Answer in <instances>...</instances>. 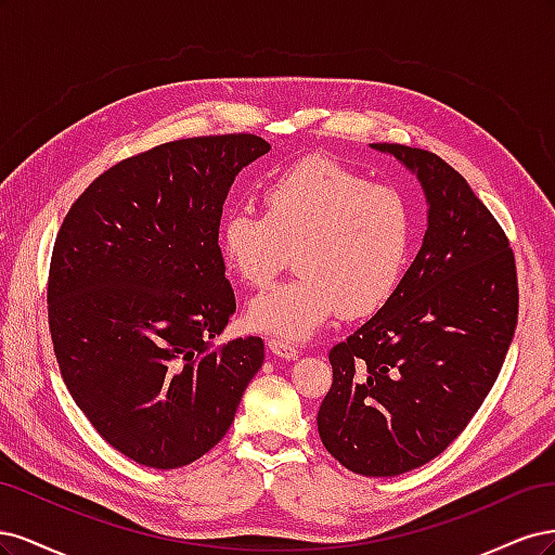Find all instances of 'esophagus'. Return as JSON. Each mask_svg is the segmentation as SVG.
Instances as JSON below:
<instances>
[{"mask_svg":"<svg viewBox=\"0 0 555 555\" xmlns=\"http://www.w3.org/2000/svg\"><path fill=\"white\" fill-rule=\"evenodd\" d=\"M268 349H271V354H275L278 359L284 361H294L298 359V349L292 347L289 343H282V340H268Z\"/></svg>","mask_w":555,"mask_h":555,"instance_id":"1","label":"esophagus"}]
</instances>
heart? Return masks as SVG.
Returning <instances> with one entry per match:
<instances>
[{
	"label": "heart",
	"instance_id": "heart-1",
	"mask_svg": "<svg viewBox=\"0 0 555 555\" xmlns=\"http://www.w3.org/2000/svg\"><path fill=\"white\" fill-rule=\"evenodd\" d=\"M263 215L233 206L217 229L220 259L249 287L273 280L294 249L298 275L249 300L247 326L308 340L331 317H365L393 296L412 243L408 198L328 157L300 159L263 184Z\"/></svg>",
	"mask_w": 555,
	"mask_h": 555
}]
</instances>
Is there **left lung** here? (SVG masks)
<instances>
[{
  "label": "left lung",
  "instance_id": "obj_1",
  "mask_svg": "<svg viewBox=\"0 0 555 555\" xmlns=\"http://www.w3.org/2000/svg\"><path fill=\"white\" fill-rule=\"evenodd\" d=\"M371 147L416 176L428 227L393 296L328 351L333 384L317 428L351 473L396 477L440 456L493 389L518 284L505 231L459 171L428 150Z\"/></svg>",
  "mask_w": 555,
  "mask_h": 555
}]
</instances>
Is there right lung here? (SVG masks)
Masks as SVG:
<instances>
[{
  "mask_svg": "<svg viewBox=\"0 0 555 555\" xmlns=\"http://www.w3.org/2000/svg\"><path fill=\"white\" fill-rule=\"evenodd\" d=\"M268 150L255 133L157 145L99 176L57 233L60 373L96 433L145 467L208 453L263 363L261 338L215 343L236 312L217 229L233 180Z\"/></svg>",
  "mask_w": 555,
  "mask_h": 555,
  "instance_id": "right-lung-1",
  "label": "right lung"
}]
</instances>
